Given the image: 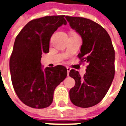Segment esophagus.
<instances>
[{"mask_svg": "<svg viewBox=\"0 0 126 126\" xmlns=\"http://www.w3.org/2000/svg\"><path fill=\"white\" fill-rule=\"evenodd\" d=\"M67 75L69 76V71H71V68L69 67H67Z\"/></svg>", "mask_w": 126, "mask_h": 126, "instance_id": "34e87169", "label": "esophagus"}]
</instances>
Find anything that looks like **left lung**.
Returning <instances> with one entry per match:
<instances>
[{
	"mask_svg": "<svg viewBox=\"0 0 126 126\" xmlns=\"http://www.w3.org/2000/svg\"><path fill=\"white\" fill-rule=\"evenodd\" d=\"M69 26L82 37L78 57L88 65L84 77L71 69L69 76L76 84L69 90L71 103L88 108L100 103L108 92L115 76V50L111 38L103 27L93 21L66 16Z\"/></svg>",
	"mask_w": 126,
	"mask_h": 126,
	"instance_id": "8db88e82",
	"label": "left lung"
}]
</instances>
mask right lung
Instances as JSON below:
<instances>
[{
    "mask_svg": "<svg viewBox=\"0 0 126 126\" xmlns=\"http://www.w3.org/2000/svg\"><path fill=\"white\" fill-rule=\"evenodd\" d=\"M64 17L53 15L33 19L15 38L9 61L13 86L21 101L32 108L50 105L55 89L67 75L64 66L43 69L40 62L42 55L49 51L53 33L67 24Z\"/></svg>",
    "mask_w": 126,
    "mask_h": 126,
    "instance_id": "1",
    "label": "right lung"
}]
</instances>
